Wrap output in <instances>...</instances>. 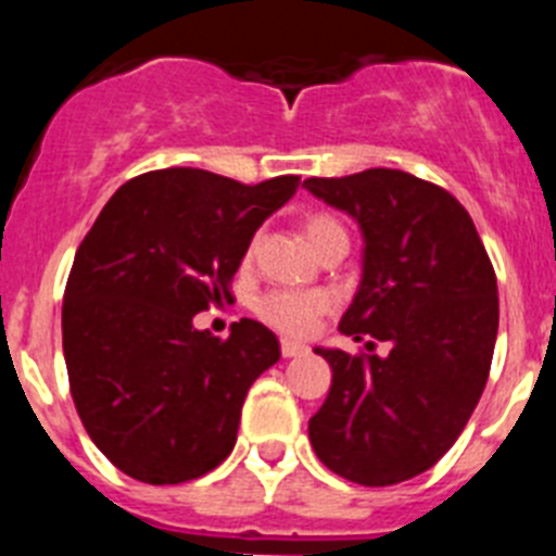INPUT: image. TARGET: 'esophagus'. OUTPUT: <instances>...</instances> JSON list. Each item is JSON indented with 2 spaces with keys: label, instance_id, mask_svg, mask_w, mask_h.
<instances>
[{
  "label": "esophagus",
  "instance_id": "esophagus-1",
  "mask_svg": "<svg viewBox=\"0 0 556 556\" xmlns=\"http://www.w3.org/2000/svg\"><path fill=\"white\" fill-rule=\"evenodd\" d=\"M306 351H308L306 345H301V342H292V339H283V342H281V353H283V358L303 356V353H306Z\"/></svg>",
  "mask_w": 556,
  "mask_h": 556
}]
</instances>
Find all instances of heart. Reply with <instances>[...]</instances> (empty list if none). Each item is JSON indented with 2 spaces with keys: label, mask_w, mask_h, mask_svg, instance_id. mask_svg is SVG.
<instances>
[{
  "label": "heart",
  "mask_w": 556,
  "mask_h": 556,
  "mask_svg": "<svg viewBox=\"0 0 556 556\" xmlns=\"http://www.w3.org/2000/svg\"><path fill=\"white\" fill-rule=\"evenodd\" d=\"M303 233L314 250H320L333 236H345V230L328 214H308L303 219ZM328 308H331V298L323 292H273L258 303V317L275 331L303 337Z\"/></svg>",
  "instance_id": "1"
}]
</instances>
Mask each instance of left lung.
Wrapping results in <instances>:
<instances>
[{"instance_id":"1","label":"left lung","mask_w":556,"mask_h":556,"mask_svg":"<svg viewBox=\"0 0 556 556\" xmlns=\"http://www.w3.org/2000/svg\"><path fill=\"white\" fill-rule=\"evenodd\" d=\"M303 186L353 217L365 239L362 281L339 331L390 342L387 356L314 348L333 381L308 440L342 479L387 488L429 470L479 404L498 333L493 264L459 200L409 172Z\"/></svg>"}]
</instances>
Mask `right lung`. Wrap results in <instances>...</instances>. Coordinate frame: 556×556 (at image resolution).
Wrapping results in <instances>:
<instances>
[{
    "label": "right lung",
    "mask_w": 556,
    "mask_h": 556,
    "mask_svg": "<svg viewBox=\"0 0 556 556\" xmlns=\"http://www.w3.org/2000/svg\"><path fill=\"white\" fill-rule=\"evenodd\" d=\"M298 180L147 172L116 189L77 248L63 294L68 387L88 437L122 473L180 484L233 451L250 384L281 345L255 320L219 339L194 328V314L230 298L250 239Z\"/></svg>",
    "instance_id": "1"
}]
</instances>
